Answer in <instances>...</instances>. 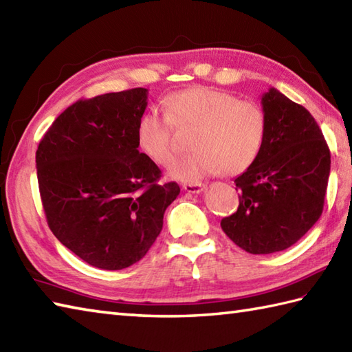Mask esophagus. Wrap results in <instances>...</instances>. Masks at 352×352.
<instances>
[{"label": "esophagus", "mask_w": 352, "mask_h": 352, "mask_svg": "<svg viewBox=\"0 0 352 352\" xmlns=\"http://www.w3.org/2000/svg\"><path fill=\"white\" fill-rule=\"evenodd\" d=\"M183 189L189 193H201L204 190V184L201 183H189V184H183Z\"/></svg>", "instance_id": "34e87169"}]
</instances>
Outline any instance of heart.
Wrapping results in <instances>:
<instances>
[{
  "instance_id": "heart-1",
  "label": "heart",
  "mask_w": 352,
  "mask_h": 352,
  "mask_svg": "<svg viewBox=\"0 0 352 352\" xmlns=\"http://www.w3.org/2000/svg\"><path fill=\"white\" fill-rule=\"evenodd\" d=\"M168 118L149 110L139 118L136 139L140 151L160 166L175 155L172 126L195 129L190 148L195 151L178 159L169 174L183 182L221 172L239 175L256 162L263 146L266 116L258 104L239 101L218 89L197 86L172 94L166 100Z\"/></svg>"
}]
</instances>
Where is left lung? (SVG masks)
I'll use <instances>...</instances> for the list:
<instances>
[{
	"label": "left lung",
	"mask_w": 352,
	"mask_h": 352,
	"mask_svg": "<svg viewBox=\"0 0 352 352\" xmlns=\"http://www.w3.org/2000/svg\"><path fill=\"white\" fill-rule=\"evenodd\" d=\"M266 134L260 154L234 183L237 212L221 221L231 241L250 254L296 243L322 214L331 155L307 109L275 87L261 95Z\"/></svg>",
	"instance_id": "1"
}]
</instances>
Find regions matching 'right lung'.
Wrapping results in <instances>:
<instances>
[{"instance_id": "add662e5", "label": "right lung", "mask_w": 352, "mask_h": 352, "mask_svg": "<svg viewBox=\"0 0 352 352\" xmlns=\"http://www.w3.org/2000/svg\"><path fill=\"white\" fill-rule=\"evenodd\" d=\"M148 89L80 100L45 133L36 151L42 206L52 233L91 266L119 271L155 242L180 193L139 153L136 129Z\"/></svg>"}]
</instances>
